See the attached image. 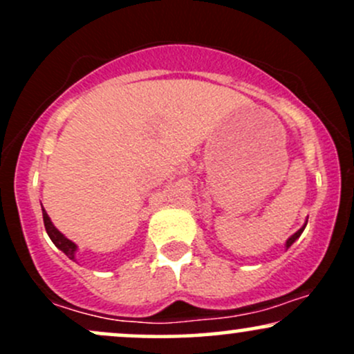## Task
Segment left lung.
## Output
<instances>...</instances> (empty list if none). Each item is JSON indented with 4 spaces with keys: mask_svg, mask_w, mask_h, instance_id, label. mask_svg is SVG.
<instances>
[{
    "mask_svg": "<svg viewBox=\"0 0 354 354\" xmlns=\"http://www.w3.org/2000/svg\"><path fill=\"white\" fill-rule=\"evenodd\" d=\"M304 226H306V225H304ZM304 226H303V228H299V230H298V231H296V233L293 234V236H291L290 239H288V241H286V248H290V246H291V245H293V243L296 241V239H298L299 236H301V233H303Z\"/></svg>",
    "mask_w": 354,
    "mask_h": 354,
    "instance_id": "1",
    "label": "left lung"
}]
</instances>
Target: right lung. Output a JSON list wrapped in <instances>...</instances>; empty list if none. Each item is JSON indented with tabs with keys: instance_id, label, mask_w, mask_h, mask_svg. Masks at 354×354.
<instances>
[{
	"instance_id": "add662e5",
	"label": "right lung",
	"mask_w": 354,
	"mask_h": 354,
	"mask_svg": "<svg viewBox=\"0 0 354 354\" xmlns=\"http://www.w3.org/2000/svg\"><path fill=\"white\" fill-rule=\"evenodd\" d=\"M43 221H44V228H46L48 236L51 238V241L55 243V246L59 248V250L63 251V253L66 254L68 258L73 259V261H76V259H75L76 245L71 241V239H68L63 233H59V231L55 228V225L51 223V219H50V216H48V213L44 211V208H43Z\"/></svg>"
}]
</instances>
